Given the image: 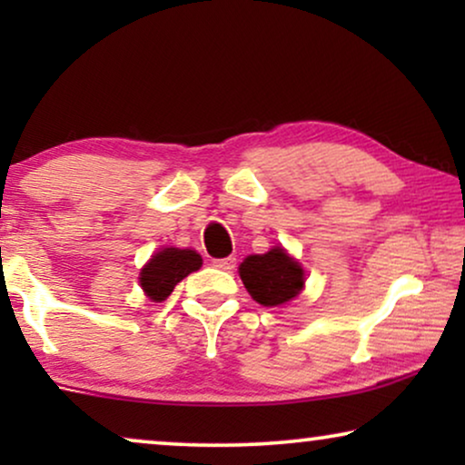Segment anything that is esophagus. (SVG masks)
<instances>
[{
	"instance_id": "obj_1",
	"label": "esophagus",
	"mask_w": 465,
	"mask_h": 465,
	"mask_svg": "<svg viewBox=\"0 0 465 465\" xmlns=\"http://www.w3.org/2000/svg\"><path fill=\"white\" fill-rule=\"evenodd\" d=\"M234 264H237V258H232V256L213 260V266H215V269H220V271H232Z\"/></svg>"
}]
</instances>
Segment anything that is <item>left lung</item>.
<instances>
[{
	"label": "left lung",
	"instance_id": "left-lung-1",
	"mask_svg": "<svg viewBox=\"0 0 465 465\" xmlns=\"http://www.w3.org/2000/svg\"><path fill=\"white\" fill-rule=\"evenodd\" d=\"M239 275L250 296L264 307L294 301L304 288L302 266L283 247L247 256L239 266Z\"/></svg>",
	"mask_w": 465,
	"mask_h": 465
}]
</instances>
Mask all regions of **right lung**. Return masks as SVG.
<instances>
[{"label": "right lung", "instance_id": "add662e5", "mask_svg": "<svg viewBox=\"0 0 465 465\" xmlns=\"http://www.w3.org/2000/svg\"><path fill=\"white\" fill-rule=\"evenodd\" d=\"M203 258L194 250H180V247H163L156 252L139 272V283L145 296L152 302L167 301L177 283L190 272L199 271Z\"/></svg>", "mask_w": 465, "mask_h": 465}]
</instances>
